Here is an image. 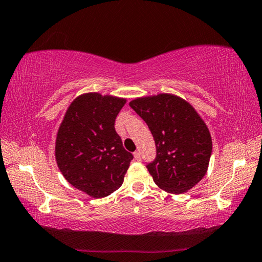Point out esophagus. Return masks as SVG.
I'll use <instances>...</instances> for the list:
<instances>
[{"instance_id":"esophagus-1","label":"esophagus","mask_w":262,"mask_h":262,"mask_svg":"<svg viewBox=\"0 0 262 262\" xmlns=\"http://www.w3.org/2000/svg\"><path fill=\"white\" fill-rule=\"evenodd\" d=\"M134 157H135V159H136L137 161H140V160H141V156H140V152H139V151H136V152L134 153Z\"/></svg>"}]
</instances>
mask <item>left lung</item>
I'll return each mask as SVG.
<instances>
[{"instance_id": "1", "label": "left lung", "mask_w": 262, "mask_h": 262, "mask_svg": "<svg viewBox=\"0 0 262 262\" xmlns=\"http://www.w3.org/2000/svg\"><path fill=\"white\" fill-rule=\"evenodd\" d=\"M130 106L156 141L157 157L146 167L157 186L171 194L191 189L207 173L212 152L203 119L189 103L171 94L136 98Z\"/></svg>"}]
</instances>
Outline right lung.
Here are the masks:
<instances>
[{
	"label": "right lung",
	"instance_id": "obj_1",
	"mask_svg": "<svg viewBox=\"0 0 262 262\" xmlns=\"http://www.w3.org/2000/svg\"><path fill=\"white\" fill-rule=\"evenodd\" d=\"M125 103V98L83 94L71 103L59 126L55 160L60 171L73 187L95 199L122 186L134 159L115 130Z\"/></svg>",
	"mask_w": 262,
	"mask_h": 262
}]
</instances>
